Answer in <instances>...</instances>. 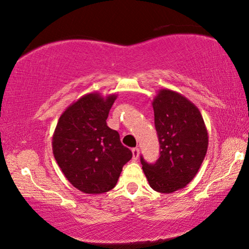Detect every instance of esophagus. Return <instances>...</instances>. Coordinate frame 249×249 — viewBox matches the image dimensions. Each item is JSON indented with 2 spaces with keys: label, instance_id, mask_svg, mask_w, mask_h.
<instances>
[{
  "label": "esophagus",
  "instance_id": "esophagus-1",
  "mask_svg": "<svg viewBox=\"0 0 249 249\" xmlns=\"http://www.w3.org/2000/svg\"><path fill=\"white\" fill-rule=\"evenodd\" d=\"M132 153H133V159H134V160H137V158H139V155H140L139 148H137V147L132 148Z\"/></svg>",
  "mask_w": 249,
  "mask_h": 249
}]
</instances>
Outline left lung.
Wrapping results in <instances>:
<instances>
[{
  "instance_id": "left-lung-1",
  "label": "left lung",
  "mask_w": 249,
  "mask_h": 249,
  "mask_svg": "<svg viewBox=\"0 0 249 249\" xmlns=\"http://www.w3.org/2000/svg\"><path fill=\"white\" fill-rule=\"evenodd\" d=\"M152 106L160 157L153 164L141 157V163L153 190L172 194L198 173L208 150V131L198 107L179 92L161 89Z\"/></svg>"
}]
</instances>
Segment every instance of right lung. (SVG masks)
<instances>
[{"mask_svg":"<svg viewBox=\"0 0 249 249\" xmlns=\"http://www.w3.org/2000/svg\"><path fill=\"white\" fill-rule=\"evenodd\" d=\"M116 94L90 92L61 114L53 135V151L67 180L85 194L98 195L116 185L132 152L106 120Z\"/></svg>","mask_w":249,"mask_h":249,"instance_id":"obj_1","label":"right lung"}]
</instances>
